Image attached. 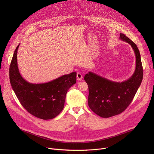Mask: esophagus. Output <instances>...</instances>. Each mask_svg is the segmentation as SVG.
<instances>
[{"instance_id": "obj_1", "label": "esophagus", "mask_w": 154, "mask_h": 154, "mask_svg": "<svg viewBox=\"0 0 154 154\" xmlns=\"http://www.w3.org/2000/svg\"><path fill=\"white\" fill-rule=\"evenodd\" d=\"M82 79H83V75L81 74V72H77V80L80 81V80H82Z\"/></svg>"}]
</instances>
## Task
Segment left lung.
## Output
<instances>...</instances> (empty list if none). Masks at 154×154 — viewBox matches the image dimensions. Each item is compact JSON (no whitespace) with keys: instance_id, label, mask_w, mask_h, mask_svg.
<instances>
[{"instance_id":"obj_1","label":"left lung","mask_w":154,"mask_h":154,"mask_svg":"<svg viewBox=\"0 0 154 154\" xmlns=\"http://www.w3.org/2000/svg\"><path fill=\"white\" fill-rule=\"evenodd\" d=\"M119 38L128 43L134 51L136 68L133 75L122 82L111 81L92 72L84 77L88 85V105L102 118H109L124 112L132 101L143 80L141 55L137 45L122 33H120Z\"/></svg>"}]
</instances>
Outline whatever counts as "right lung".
I'll return each mask as SVG.
<instances>
[{
  "mask_svg": "<svg viewBox=\"0 0 154 154\" xmlns=\"http://www.w3.org/2000/svg\"><path fill=\"white\" fill-rule=\"evenodd\" d=\"M16 48L10 66V81L12 88L21 105L34 116L51 119L60 114L64 108L66 96L76 83L77 73L62 75L45 83H32L21 76L17 61Z\"/></svg>",
  "mask_w": 154,
  "mask_h": 154,
  "instance_id": "right-lung-1",
  "label": "right lung"
}]
</instances>
